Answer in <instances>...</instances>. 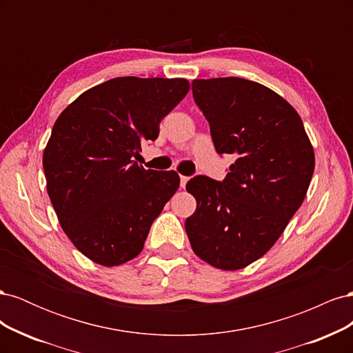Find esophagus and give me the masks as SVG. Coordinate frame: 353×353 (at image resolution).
I'll use <instances>...</instances> for the list:
<instances>
[{"instance_id":"1","label":"esophagus","mask_w":353,"mask_h":353,"mask_svg":"<svg viewBox=\"0 0 353 353\" xmlns=\"http://www.w3.org/2000/svg\"><path fill=\"white\" fill-rule=\"evenodd\" d=\"M179 179H181V187L184 188V187L187 185V183H188V179H190V178H188V176H184V175H181V176H179Z\"/></svg>"}]
</instances>
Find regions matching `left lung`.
<instances>
[{
  "mask_svg": "<svg viewBox=\"0 0 353 353\" xmlns=\"http://www.w3.org/2000/svg\"><path fill=\"white\" fill-rule=\"evenodd\" d=\"M193 95L219 154L237 160L222 183H187L197 208L185 231L194 253L219 270L245 268L268 252L301 208L315 154L301 116L281 95L243 78L194 79Z\"/></svg>",
  "mask_w": 353,
  "mask_h": 353,
  "instance_id": "left-lung-1",
  "label": "left lung"
}]
</instances>
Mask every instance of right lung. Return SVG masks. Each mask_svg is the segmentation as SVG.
I'll list each match as a JSON object with an SVG mask.
<instances>
[{
  "label": "right lung",
  "mask_w": 353,
  "mask_h": 353,
  "mask_svg": "<svg viewBox=\"0 0 353 353\" xmlns=\"http://www.w3.org/2000/svg\"><path fill=\"white\" fill-rule=\"evenodd\" d=\"M188 91L184 78H114L57 117L42 154L47 193L63 231L92 262L110 268L137 258L178 190L174 170L144 169L134 157Z\"/></svg>",
  "instance_id": "add662e5"
}]
</instances>
